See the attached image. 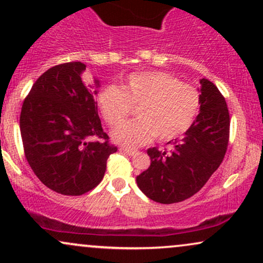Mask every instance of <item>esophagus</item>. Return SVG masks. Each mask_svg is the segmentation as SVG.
I'll use <instances>...</instances> for the list:
<instances>
[{
	"label": "esophagus",
	"mask_w": 263,
	"mask_h": 263,
	"mask_svg": "<svg viewBox=\"0 0 263 263\" xmlns=\"http://www.w3.org/2000/svg\"><path fill=\"white\" fill-rule=\"evenodd\" d=\"M120 151H121V152H123V153H126V155H128V156H135V155H137V153H138L137 149L128 148V147H121Z\"/></svg>",
	"instance_id": "esophagus-1"
}]
</instances>
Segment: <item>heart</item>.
Segmentation results:
<instances>
[{
  "label": "heart",
  "mask_w": 263,
  "mask_h": 263,
  "mask_svg": "<svg viewBox=\"0 0 263 263\" xmlns=\"http://www.w3.org/2000/svg\"><path fill=\"white\" fill-rule=\"evenodd\" d=\"M98 104L108 126L120 123L137 107V120L123 122L112 131L117 143L134 147L157 137L168 142L185 134L200 110V92L164 71L131 74L122 87L107 85Z\"/></svg>",
  "instance_id": "obj_1"
}]
</instances>
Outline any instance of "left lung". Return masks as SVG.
<instances>
[{"label": "left lung", "mask_w": 263, "mask_h": 263, "mask_svg": "<svg viewBox=\"0 0 263 263\" xmlns=\"http://www.w3.org/2000/svg\"><path fill=\"white\" fill-rule=\"evenodd\" d=\"M200 112L170 149H147L148 170L137 185L153 201L173 204L198 193L221 164L230 136V115L225 98L208 79H200Z\"/></svg>", "instance_id": "1"}]
</instances>
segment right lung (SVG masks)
Here are the masks:
<instances>
[{
    "mask_svg": "<svg viewBox=\"0 0 263 263\" xmlns=\"http://www.w3.org/2000/svg\"><path fill=\"white\" fill-rule=\"evenodd\" d=\"M85 68L70 62L48 69L33 84L21 111L27 161L45 186L63 195L95 188L107 158L117 151L102 131L93 92L81 80ZM90 137L101 140L87 141Z\"/></svg>",
    "mask_w": 263,
    "mask_h": 263,
    "instance_id": "1",
    "label": "right lung"
}]
</instances>
